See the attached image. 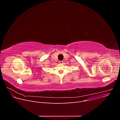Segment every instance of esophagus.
I'll return each instance as SVG.
<instances>
[{
  "label": "esophagus",
  "instance_id": "34e87169",
  "mask_svg": "<svg viewBox=\"0 0 120 120\" xmlns=\"http://www.w3.org/2000/svg\"><path fill=\"white\" fill-rule=\"evenodd\" d=\"M59 63H60V64H63V61H59Z\"/></svg>",
  "mask_w": 120,
  "mask_h": 120
}]
</instances>
